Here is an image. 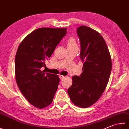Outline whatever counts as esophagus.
I'll return each mask as SVG.
<instances>
[{
	"label": "esophagus",
	"instance_id": "obj_1",
	"mask_svg": "<svg viewBox=\"0 0 129 129\" xmlns=\"http://www.w3.org/2000/svg\"><path fill=\"white\" fill-rule=\"evenodd\" d=\"M59 76V79L60 80H63L64 78V76H63V75H60Z\"/></svg>",
	"mask_w": 129,
	"mask_h": 129
}]
</instances>
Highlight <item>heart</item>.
Segmentation results:
<instances>
[{
  "mask_svg": "<svg viewBox=\"0 0 129 129\" xmlns=\"http://www.w3.org/2000/svg\"><path fill=\"white\" fill-rule=\"evenodd\" d=\"M67 44V48H77L76 41L74 38H70L69 39H68Z\"/></svg>",
  "mask_w": 129,
  "mask_h": 129,
  "instance_id": "heart-1",
  "label": "heart"
}]
</instances>
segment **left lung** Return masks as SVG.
Returning a JSON list of instances; mask_svg holds the SVG:
<instances>
[{"instance_id": "left-lung-1", "label": "left lung", "mask_w": 129, "mask_h": 129, "mask_svg": "<svg viewBox=\"0 0 129 129\" xmlns=\"http://www.w3.org/2000/svg\"><path fill=\"white\" fill-rule=\"evenodd\" d=\"M80 41V58L84 63L80 76L72 77L67 93L72 102L87 108L100 98L107 85L112 69L110 52L99 33L85 26L77 29Z\"/></svg>"}]
</instances>
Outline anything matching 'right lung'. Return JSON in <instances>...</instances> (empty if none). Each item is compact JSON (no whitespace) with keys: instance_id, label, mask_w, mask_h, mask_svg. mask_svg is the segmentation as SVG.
<instances>
[{"instance_id":"obj_1","label":"right lung","mask_w":129,"mask_h":129,"mask_svg":"<svg viewBox=\"0 0 129 129\" xmlns=\"http://www.w3.org/2000/svg\"><path fill=\"white\" fill-rule=\"evenodd\" d=\"M66 34V28H39L26 36L17 51L14 71L17 84L29 103L43 108L52 103L58 89V75L45 72V61Z\"/></svg>"}]
</instances>
